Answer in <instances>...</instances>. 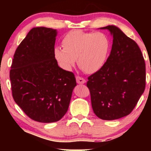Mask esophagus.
I'll return each instance as SVG.
<instances>
[{
	"instance_id": "1",
	"label": "esophagus",
	"mask_w": 151,
	"mask_h": 151,
	"mask_svg": "<svg viewBox=\"0 0 151 151\" xmlns=\"http://www.w3.org/2000/svg\"><path fill=\"white\" fill-rule=\"evenodd\" d=\"M76 82H77L78 84H84V83H85L86 80H84L83 78H82V77H80V76H76Z\"/></svg>"
}]
</instances>
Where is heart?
I'll return each mask as SVG.
<instances>
[{
	"label": "heart",
	"instance_id": "obj_1",
	"mask_svg": "<svg viewBox=\"0 0 151 151\" xmlns=\"http://www.w3.org/2000/svg\"><path fill=\"white\" fill-rule=\"evenodd\" d=\"M62 46L54 49V56L60 67L70 70L77 64L82 71L93 73L104 65L111 48L108 36L102 32H86L73 30L62 40Z\"/></svg>",
	"mask_w": 151,
	"mask_h": 151
}]
</instances>
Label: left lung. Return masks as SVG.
Instances as JSON below:
<instances>
[{
  "instance_id": "left-lung-1",
  "label": "left lung",
  "mask_w": 151,
  "mask_h": 151,
  "mask_svg": "<svg viewBox=\"0 0 151 151\" xmlns=\"http://www.w3.org/2000/svg\"><path fill=\"white\" fill-rule=\"evenodd\" d=\"M113 36L104 65L88 77L93 110L99 118L113 120L129 115L146 86V65L139 46L117 27H102Z\"/></svg>"
}]
</instances>
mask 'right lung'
Segmentation results:
<instances>
[{"label":"right lung","mask_w":151,"mask_h":151,"mask_svg":"<svg viewBox=\"0 0 151 151\" xmlns=\"http://www.w3.org/2000/svg\"><path fill=\"white\" fill-rule=\"evenodd\" d=\"M56 34L51 28L31 29L16 49L9 72L14 101L39 122L60 120L76 86L73 73L59 67L55 58Z\"/></svg>","instance_id":"right-lung-1"}]
</instances>
